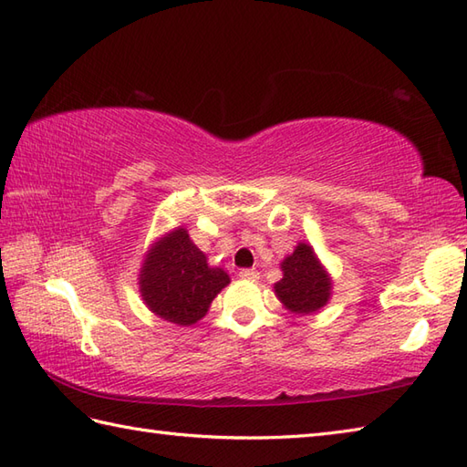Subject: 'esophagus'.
Returning a JSON list of instances; mask_svg holds the SVG:
<instances>
[{"mask_svg": "<svg viewBox=\"0 0 467 467\" xmlns=\"http://www.w3.org/2000/svg\"><path fill=\"white\" fill-rule=\"evenodd\" d=\"M240 277L250 279V282H257V279H260V272H257V269H242Z\"/></svg>", "mask_w": 467, "mask_h": 467, "instance_id": "1", "label": "esophagus"}]
</instances>
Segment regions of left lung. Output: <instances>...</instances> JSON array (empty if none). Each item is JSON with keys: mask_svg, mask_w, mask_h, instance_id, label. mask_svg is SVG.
Segmentation results:
<instances>
[{"mask_svg": "<svg viewBox=\"0 0 467 467\" xmlns=\"http://www.w3.org/2000/svg\"><path fill=\"white\" fill-rule=\"evenodd\" d=\"M279 269L284 277L274 284V294L285 309L296 316H307L327 306L334 279L307 242H299L284 257Z\"/></svg>", "mask_w": 467, "mask_h": 467, "instance_id": "8db88e82", "label": "left lung"}]
</instances>
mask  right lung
I'll list each match as a JSON object with an SVG mask.
<instances>
[{"label":"right lung","mask_w":467,"mask_h":467,"mask_svg":"<svg viewBox=\"0 0 467 467\" xmlns=\"http://www.w3.org/2000/svg\"><path fill=\"white\" fill-rule=\"evenodd\" d=\"M227 284L230 275L207 264V255L183 225L148 247L138 275L143 304L153 316L175 326L198 324Z\"/></svg>","instance_id":"add662e5"}]
</instances>
